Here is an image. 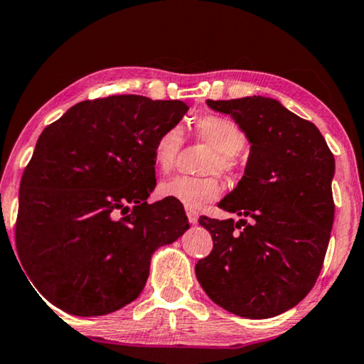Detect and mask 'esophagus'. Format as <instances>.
<instances>
[{"label": "esophagus", "mask_w": 364, "mask_h": 364, "mask_svg": "<svg viewBox=\"0 0 364 364\" xmlns=\"http://www.w3.org/2000/svg\"><path fill=\"white\" fill-rule=\"evenodd\" d=\"M186 215H188V220H189V223H198V218H199V212L198 210H194V209H186Z\"/></svg>", "instance_id": "1"}]
</instances>
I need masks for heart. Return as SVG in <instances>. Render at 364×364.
I'll return each mask as SVG.
<instances>
[{
	"mask_svg": "<svg viewBox=\"0 0 364 364\" xmlns=\"http://www.w3.org/2000/svg\"><path fill=\"white\" fill-rule=\"evenodd\" d=\"M193 134L199 142L210 147L204 161V171L212 175L193 178L175 176L159 186V194L173 199L189 209H199L215 200L222 193V183L215 173L235 176L240 170V151L246 144L245 131L232 118L220 114H204L193 121ZM184 137L180 126L161 129L152 146V157L157 170L168 173L180 155Z\"/></svg>",
	"mask_w": 364,
	"mask_h": 364,
	"instance_id": "1",
	"label": "heart"
}]
</instances>
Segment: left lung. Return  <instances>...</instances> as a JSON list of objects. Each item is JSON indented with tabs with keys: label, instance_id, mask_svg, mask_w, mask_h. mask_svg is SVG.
<instances>
[{
	"label": "left lung",
	"instance_id": "left-lung-1",
	"mask_svg": "<svg viewBox=\"0 0 364 364\" xmlns=\"http://www.w3.org/2000/svg\"><path fill=\"white\" fill-rule=\"evenodd\" d=\"M251 142L245 176L218 207L241 217L199 223L212 235L196 277L213 303L267 319L301 301L324 264L336 204V160L319 129L274 99L207 100Z\"/></svg>",
	"mask_w": 364,
	"mask_h": 364
}]
</instances>
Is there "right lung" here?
I'll return each instance as SVG.
<instances>
[{"label":"right lung","mask_w":364,"mask_h":364,"mask_svg":"<svg viewBox=\"0 0 364 364\" xmlns=\"http://www.w3.org/2000/svg\"><path fill=\"white\" fill-rule=\"evenodd\" d=\"M180 100H84L40 134L19 188L16 246L56 308L103 316L134 301L151 257L189 228L183 204L154 191L152 146L188 112Z\"/></svg>","instance_id":"right-lung-1"}]
</instances>
